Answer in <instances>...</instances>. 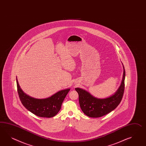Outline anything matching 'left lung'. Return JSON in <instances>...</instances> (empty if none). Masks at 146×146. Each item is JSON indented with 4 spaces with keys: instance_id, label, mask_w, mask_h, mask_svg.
Segmentation results:
<instances>
[{
    "instance_id": "8db88e82",
    "label": "left lung",
    "mask_w": 146,
    "mask_h": 146,
    "mask_svg": "<svg viewBox=\"0 0 146 146\" xmlns=\"http://www.w3.org/2000/svg\"><path fill=\"white\" fill-rule=\"evenodd\" d=\"M123 75L121 84L113 96L106 99H97L89 92L80 88H75L78 94V100L81 109L87 116L99 117L105 115L114 110L121 102L125 91V72L123 66Z\"/></svg>"
}]
</instances>
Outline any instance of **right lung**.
<instances>
[{
  "instance_id": "1",
  "label": "right lung",
  "mask_w": 146,
  "mask_h": 146,
  "mask_svg": "<svg viewBox=\"0 0 146 146\" xmlns=\"http://www.w3.org/2000/svg\"><path fill=\"white\" fill-rule=\"evenodd\" d=\"M17 92L23 105L36 115L43 117H54L60 110L62 104L70 89H65L46 99H37L27 96L21 90L16 78Z\"/></svg>"
}]
</instances>
